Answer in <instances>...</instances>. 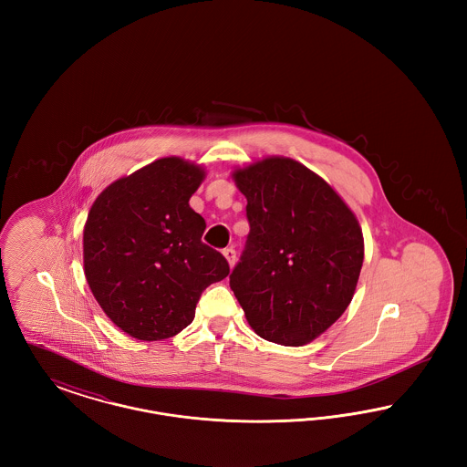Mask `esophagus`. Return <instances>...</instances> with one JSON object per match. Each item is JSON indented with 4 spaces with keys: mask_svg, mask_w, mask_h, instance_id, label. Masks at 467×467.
I'll return each instance as SVG.
<instances>
[{
    "mask_svg": "<svg viewBox=\"0 0 467 467\" xmlns=\"http://www.w3.org/2000/svg\"><path fill=\"white\" fill-rule=\"evenodd\" d=\"M223 257L227 259V263H229V266L233 267L236 265V250L234 248H223Z\"/></svg>",
    "mask_w": 467,
    "mask_h": 467,
    "instance_id": "34e87169",
    "label": "esophagus"
}]
</instances>
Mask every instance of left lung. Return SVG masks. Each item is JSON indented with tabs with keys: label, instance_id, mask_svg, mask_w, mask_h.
<instances>
[{
	"label": "left lung",
	"instance_id": "8db88e82",
	"mask_svg": "<svg viewBox=\"0 0 467 467\" xmlns=\"http://www.w3.org/2000/svg\"><path fill=\"white\" fill-rule=\"evenodd\" d=\"M250 233L229 285L250 327L303 347L348 308L364 261L356 213L333 187L290 157L233 171Z\"/></svg>",
	"mask_w": 467,
	"mask_h": 467
}]
</instances>
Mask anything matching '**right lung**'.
Listing matches in <instances>:
<instances>
[{
	"instance_id": "right-lung-1",
	"label": "right lung",
	"mask_w": 467,
	"mask_h": 467,
	"mask_svg": "<svg viewBox=\"0 0 467 467\" xmlns=\"http://www.w3.org/2000/svg\"><path fill=\"white\" fill-rule=\"evenodd\" d=\"M204 168L162 157L110 183L84 225V273L111 322L141 341L185 329L201 292L229 275L221 252L201 242L206 223L189 200Z\"/></svg>"
}]
</instances>
